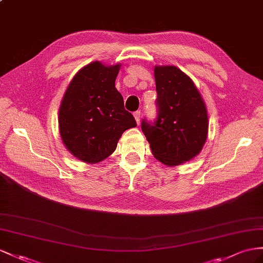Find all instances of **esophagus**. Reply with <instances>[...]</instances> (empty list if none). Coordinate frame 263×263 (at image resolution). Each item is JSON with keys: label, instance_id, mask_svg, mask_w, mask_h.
<instances>
[{"label": "esophagus", "instance_id": "34e87169", "mask_svg": "<svg viewBox=\"0 0 263 263\" xmlns=\"http://www.w3.org/2000/svg\"><path fill=\"white\" fill-rule=\"evenodd\" d=\"M133 116H134V118H136L137 123L139 124L140 123V120H141V112L140 111H136V112L133 113Z\"/></svg>", "mask_w": 263, "mask_h": 263}]
</instances>
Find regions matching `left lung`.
Returning a JSON list of instances; mask_svg holds the SVG:
<instances>
[{
    "mask_svg": "<svg viewBox=\"0 0 263 263\" xmlns=\"http://www.w3.org/2000/svg\"><path fill=\"white\" fill-rule=\"evenodd\" d=\"M157 118L141 122L156 159L179 165L199 154L208 136L205 104L192 80L176 66H156Z\"/></svg>",
    "mask_w": 263,
    "mask_h": 263,
    "instance_id": "8db88e82",
    "label": "left lung"
}]
</instances>
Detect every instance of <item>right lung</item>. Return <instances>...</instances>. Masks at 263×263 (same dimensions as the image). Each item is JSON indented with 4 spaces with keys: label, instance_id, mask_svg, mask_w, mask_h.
<instances>
[{
    "label": "right lung",
    "instance_id": "obj_1",
    "mask_svg": "<svg viewBox=\"0 0 263 263\" xmlns=\"http://www.w3.org/2000/svg\"><path fill=\"white\" fill-rule=\"evenodd\" d=\"M119 70V64H87L76 74L63 97L60 134L67 150L84 162L97 163L109 157L122 133L137 126L116 87Z\"/></svg>",
    "mask_w": 263,
    "mask_h": 263
}]
</instances>
